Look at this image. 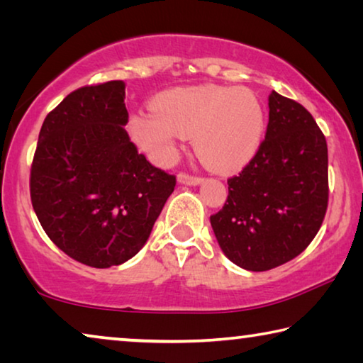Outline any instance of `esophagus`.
<instances>
[{
    "mask_svg": "<svg viewBox=\"0 0 363 363\" xmlns=\"http://www.w3.org/2000/svg\"><path fill=\"white\" fill-rule=\"evenodd\" d=\"M177 181H179L181 184H186V186H199V184L201 182V177L187 174V173H179L177 174Z\"/></svg>",
    "mask_w": 363,
    "mask_h": 363,
    "instance_id": "34e87169",
    "label": "esophagus"
}]
</instances>
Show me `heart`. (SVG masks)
Segmentation results:
<instances>
[{"label": "heart", "instance_id": "b5f03b06", "mask_svg": "<svg viewBox=\"0 0 363 363\" xmlns=\"http://www.w3.org/2000/svg\"><path fill=\"white\" fill-rule=\"evenodd\" d=\"M153 113L134 115L136 144L158 163L174 157L177 139L194 136V149L208 168L232 171L248 163L261 144L264 112L248 88L184 86L158 94Z\"/></svg>", "mask_w": 363, "mask_h": 363}]
</instances>
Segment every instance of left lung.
<instances>
[{
	"label": "left lung",
	"mask_w": 363,
	"mask_h": 363,
	"mask_svg": "<svg viewBox=\"0 0 363 363\" xmlns=\"http://www.w3.org/2000/svg\"><path fill=\"white\" fill-rule=\"evenodd\" d=\"M227 184L223 210L210 220L233 264L262 272L303 253L328 206V149L314 116L272 91L266 139Z\"/></svg>",
	"instance_id": "8db88e82"
}]
</instances>
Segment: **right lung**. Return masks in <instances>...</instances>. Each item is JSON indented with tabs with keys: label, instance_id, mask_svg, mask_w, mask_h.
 Listing matches in <instances>:
<instances>
[{
	"label": "right lung",
	"instance_id": "obj_1",
	"mask_svg": "<svg viewBox=\"0 0 363 363\" xmlns=\"http://www.w3.org/2000/svg\"><path fill=\"white\" fill-rule=\"evenodd\" d=\"M121 79L73 91L43 121L30 196L57 248L86 266L131 259L176 187L138 152L125 130Z\"/></svg>",
	"mask_w": 363,
	"mask_h": 363
}]
</instances>
